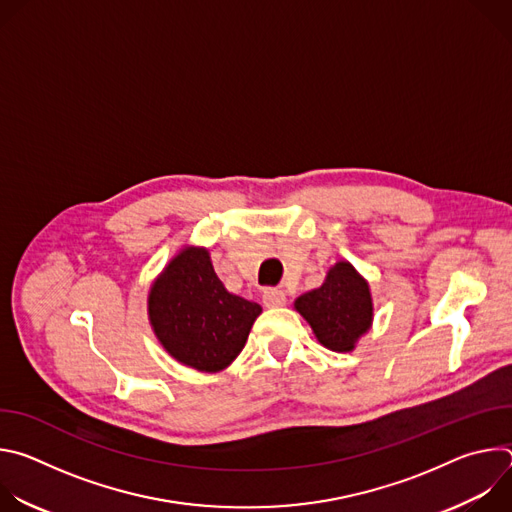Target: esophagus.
I'll use <instances>...</instances> for the list:
<instances>
[{
    "label": "esophagus",
    "mask_w": 512,
    "mask_h": 512,
    "mask_svg": "<svg viewBox=\"0 0 512 512\" xmlns=\"http://www.w3.org/2000/svg\"><path fill=\"white\" fill-rule=\"evenodd\" d=\"M263 304L267 308H279L285 304V294L277 287H269L263 291Z\"/></svg>",
    "instance_id": "obj_1"
}]
</instances>
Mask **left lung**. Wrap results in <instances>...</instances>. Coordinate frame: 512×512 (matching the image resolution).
I'll use <instances>...</instances> for the list:
<instances>
[{"mask_svg":"<svg viewBox=\"0 0 512 512\" xmlns=\"http://www.w3.org/2000/svg\"><path fill=\"white\" fill-rule=\"evenodd\" d=\"M294 306L312 326L318 342L334 352L354 350L373 324L369 281L348 261L330 267L324 283L300 296Z\"/></svg>","mask_w":512,"mask_h":512,"instance_id":"8db88e82","label":"left lung"}]
</instances>
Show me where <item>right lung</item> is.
<instances>
[{"label":"right lung","instance_id":"add662e5","mask_svg":"<svg viewBox=\"0 0 512 512\" xmlns=\"http://www.w3.org/2000/svg\"><path fill=\"white\" fill-rule=\"evenodd\" d=\"M261 306L231 294L204 247H184L150 287V324L178 362L218 373L243 350Z\"/></svg>","mask_w":512,"mask_h":512}]
</instances>
